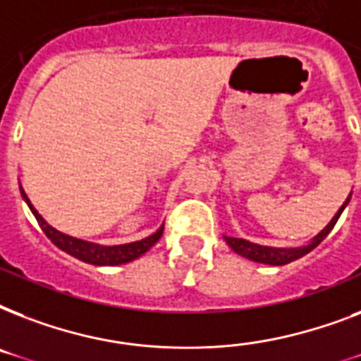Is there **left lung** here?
<instances>
[{
  "instance_id": "obj_1",
  "label": "left lung",
  "mask_w": 361,
  "mask_h": 361,
  "mask_svg": "<svg viewBox=\"0 0 361 361\" xmlns=\"http://www.w3.org/2000/svg\"><path fill=\"white\" fill-rule=\"evenodd\" d=\"M350 197H353V191L347 197V200L343 202V206L337 209V214L331 217V221L328 225L322 228V231L313 236L307 243H303V245L298 247H269V245H258V243H252L249 240H243V238H228L225 236V241L228 243L232 251L238 252L240 257L249 258L252 262L258 264H269V266H283V264H288L292 260H298V258H302L303 255H307L309 251H313L314 247L319 245L320 241L324 240L328 234L331 232V228L336 226L337 219L341 217L343 209L347 208L348 202H350Z\"/></svg>"
}]
</instances>
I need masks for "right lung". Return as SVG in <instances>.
Segmentation results:
<instances>
[{"label": "right lung", "instance_id": "obj_1", "mask_svg": "<svg viewBox=\"0 0 361 361\" xmlns=\"http://www.w3.org/2000/svg\"><path fill=\"white\" fill-rule=\"evenodd\" d=\"M20 195L24 198V202L27 204V208L31 209V214L35 215L37 223L42 228V232L47 234L48 240L52 241L54 245L59 247L61 251H65L71 257L78 258L82 262L93 264V266H120V264L133 262L136 258H140L144 252L149 251L163 236L164 223L144 240L130 241V243H123V245H101V243H95V241L80 240V238L69 236V234L56 231L54 226L48 225L47 221L42 219V215L37 212L35 206L31 204L22 185H20Z\"/></svg>", "mask_w": 361, "mask_h": 361}]
</instances>
